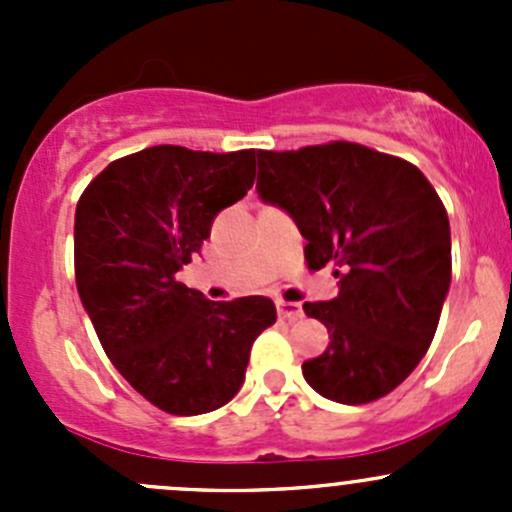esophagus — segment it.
Returning <instances> with one entry per match:
<instances>
[{
  "label": "esophagus",
  "mask_w": 512,
  "mask_h": 512,
  "mask_svg": "<svg viewBox=\"0 0 512 512\" xmlns=\"http://www.w3.org/2000/svg\"><path fill=\"white\" fill-rule=\"evenodd\" d=\"M277 314H280L282 319H289V322H294V319L302 317V304L299 302H285V299H277Z\"/></svg>",
  "instance_id": "34e87169"
}]
</instances>
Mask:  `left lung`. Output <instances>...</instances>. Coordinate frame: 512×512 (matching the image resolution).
I'll use <instances>...</instances> for the list:
<instances>
[{
	"instance_id": "8db88e82",
	"label": "left lung",
	"mask_w": 512,
	"mask_h": 512,
	"mask_svg": "<svg viewBox=\"0 0 512 512\" xmlns=\"http://www.w3.org/2000/svg\"><path fill=\"white\" fill-rule=\"evenodd\" d=\"M257 168V195L294 220L307 265L337 267V297L304 304L329 332L304 379L337 404L381 399L428 352L451 287L441 198L416 165L347 141L257 151Z\"/></svg>"
}]
</instances>
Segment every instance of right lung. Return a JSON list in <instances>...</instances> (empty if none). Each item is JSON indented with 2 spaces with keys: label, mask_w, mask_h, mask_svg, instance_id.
<instances>
[{
  "label": "right lung",
  "mask_w": 512,
  "mask_h": 512,
  "mask_svg": "<svg viewBox=\"0 0 512 512\" xmlns=\"http://www.w3.org/2000/svg\"><path fill=\"white\" fill-rule=\"evenodd\" d=\"M255 183V151L153 146L113 160L76 205L81 304L123 379L175 416L225 406L245 381L252 342L275 324L270 297L210 302L178 272L215 215Z\"/></svg>",
  "instance_id": "add662e5"
}]
</instances>
